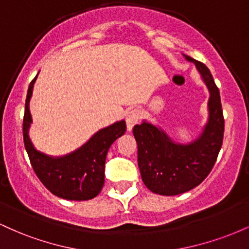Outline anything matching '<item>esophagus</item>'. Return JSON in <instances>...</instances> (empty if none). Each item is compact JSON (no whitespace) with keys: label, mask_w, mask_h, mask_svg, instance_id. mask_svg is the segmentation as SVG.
<instances>
[{"label":"esophagus","mask_w":249,"mask_h":249,"mask_svg":"<svg viewBox=\"0 0 249 249\" xmlns=\"http://www.w3.org/2000/svg\"><path fill=\"white\" fill-rule=\"evenodd\" d=\"M139 119H141V111L137 110V108H134V110H131L126 116L127 131L132 130V127L137 124V123L139 122Z\"/></svg>","instance_id":"obj_1"}]
</instances>
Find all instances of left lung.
<instances>
[{
    "label": "left lung",
    "instance_id": "8db88e82",
    "mask_svg": "<svg viewBox=\"0 0 249 249\" xmlns=\"http://www.w3.org/2000/svg\"><path fill=\"white\" fill-rule=\"evenodd\" d=\"M184 57L196 65L210 92L208 119L202 132L196 141L180 144L147 121L133 127L142 179L151 192L160 196H177L201 184L212 171L224 139L221 101L211 71L204 63Z\"/></svg>",
    "mask_w": 249,
    "mask_h": 249
}]
</instances>
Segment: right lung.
Returning a JSON list of instances; mask_svg holds the SVG:
<instances>
[{"instance_id":"right-lung-1","label":"right lung","mask_w":249,"mask_h":249,"mask_svg":"<svg viewBox=\"0 0 249 249\" xmlns=\"http://www.w3.org/2000/svg\"><path fill=\"white\" fill-rule=\"evenodd\" d=\"M36 78L28 89L23 117V141L31 166L36 176L51 193L67 200L95 198L104 185L105 159L108 148L126 131L125 121L116 122L102 128L83 146L62 157H51L36 150L29 138L33 118L29 110L30 98Z\"/></svg>"}]
</instances>
